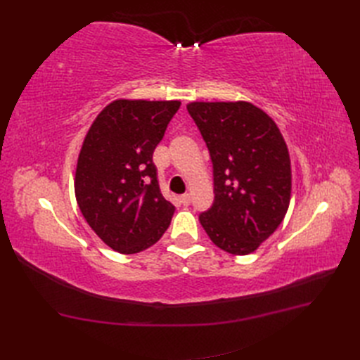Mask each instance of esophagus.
Masks as SVG:
<instances>
[{"instance_id":"34e87169","label":"esophagus","mask_w":360,"mask_h":360,"mask_svg":"<svg viewBox=\"0 0 360 360\" xmlns=\"http://www.w3.org/2000/svg\"><path fill=\"white\" fill-rule=\"evenodd\" d=\"M180 202H181L184 207L189 205V204H191V197H189V195H188V193L181 195V197H180Z\"/></svg>"}]
</instances>
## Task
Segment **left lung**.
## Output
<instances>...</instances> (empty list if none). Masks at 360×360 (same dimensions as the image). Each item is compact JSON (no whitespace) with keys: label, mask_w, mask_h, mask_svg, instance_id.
I'll use <instances>...</instances> for the list:
<instances>
[{"label":"left lung","mask_w":360,"mask_h":360,"mask_svg":"<svg viewBox=\"0 0 360 360\" xmlns=\"http://www.w3.org/2000/svg\"><path fill=\"white\" fill-rule=\"evenodd\" d=\"M213 163L214 201L200 214L210 240L248 255L275 233L291 198V162L276 123L249 102H191Z\"/></svg>","instance_id":"8db88e82"}]
</instances>
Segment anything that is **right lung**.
Masks as SVG:
<instances>
[{
  "instance_id": "1",
  "label": "right lung",
  "mask_w": 360,
  "mask_h": 360,
  "mask_svg": "<svg viewBox=\"0 0 360 360\" xmlns=\"http://www.w3.org/2000/svg\"><path fill=\"white\" fill-rule=\"evenodd\" d=\"M180 101L118 99L86 132L75 195L86 224L120 254H138L167 231L174 207L162 197L153 151Z\"/></svg>"
}]
</instances>
